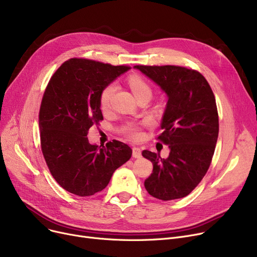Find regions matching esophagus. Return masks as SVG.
I'll return each mask as SVG.
<instances>
[{
	"label": "esophagus",
	"mask_w": 257,
	"mask_h": 257,
	"mask_svg": "<svg viewBox=\"0 0 257 257\" xmlns=\"http://www.w3.org/2000/svg\"><path fill=\"white\" fill-rule=\"evenodd\" d=\"M132 156L134 158H141L142 157V150L138 147H133L132 148Z\"/></svg>",
	"instance_id": "34e87169"
}]
</instances>
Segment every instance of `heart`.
<instances>
[{"label":"heart","instance_id":"obj_1","mask_svg":"<svg viewBox=\"0 0 257 257\" xmlns=\"http://www.w3.org/2000/svg\"><path fill=\"white\" fill-rule=\"evenodd\" d=\"M128 84L133 92L136 98H139L144 94H148L151 97V87L148 84L147 81L140 75H131L128 78ZM116 86L114 83L107 84L100 93V105L101 108L104 110L108 109L111 104V100L113 94L115 92ZM124 133L127 137H129L132 140H140L142 138V127L139 124L134 123H128L125 128L123 129Z\"/></svg>","mask_w":257,"mask_h":257}]
</instances>
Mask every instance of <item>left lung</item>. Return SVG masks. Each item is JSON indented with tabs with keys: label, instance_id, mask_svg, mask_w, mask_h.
<instances>
[{
	"label": "left lung",
	"instance_id": "left-lung-1",
	"mask_svg": "<svg viewBox=\"0 0 257 257\" xmlns=\"http://www.w3.org/2000/svg\"><path fill=\"white\" fill-rule=\"evenodd\" d=\"M152 79L168 96L157 140L170 147L169 157L148 150L153 171L145 180L147 192L163 200L191 194L205 176L219 136V115L214 94L204 76L178 65H134Z\"/></svg>",
	"mask_w": 257,
	"mask_h": 257
}]
</instances>
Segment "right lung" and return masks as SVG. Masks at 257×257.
Returning <instances> with one entry per match:
<instances>
[{
	"mask_svg": "<svg viewBox=\"0 0 257 257\" xmlns=\"http://www.w3.org/2000/svg\"><path fill=\"white\" fill-rule=\"evenodd\" d=\"M128 65L83 58L63 62L51 77L40 104V147L53 178L79 197L101 192L113 172L128 161L131 148L118 141L90 145L87 133L103 119L101 90Z\"/></svg>",
	"mask_w": 257,
	"mask_h": 257,
	"instance_id": "1",
	"label": "right lung"
}]
</instances>
